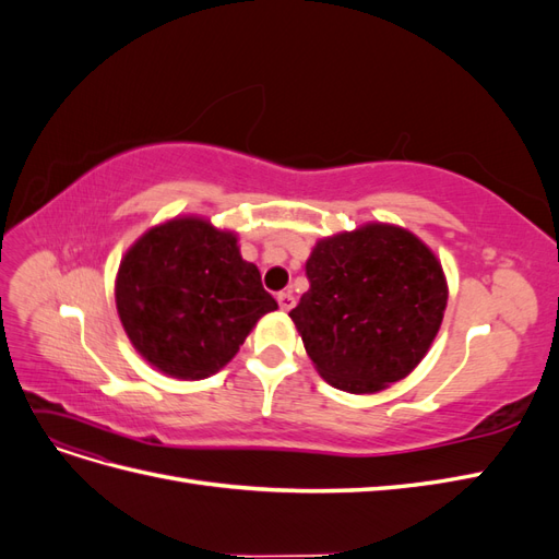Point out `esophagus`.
I'll return each instance as SVG.
<instances>
[{"mask_svg": "<svg viewBox=\"0 0 559 559\" xmlns=\"http://www.w3.org/2000/svg\"><path fill=\"white\" fill-rule=\"evenodd\" d=\"M294 302H296V298H294L292 292H280L277 294V306H280L282 312H289L294 308Z\"/></svg>", "mask_w": 559, "mask_h": 559, "instance_id": "1", "label": "esophagus"}]
</instances>
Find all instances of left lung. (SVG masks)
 Instances as JSON below:
<instances>
[{"label": "left lung", "mask_w": 559, "mask_h": 559, "mask_svg": "<svg viewBox=\"0 0 559 559\" xmlns=\"http://www.w3.org/2000/svg\"><path fill=\"white\" fill-rule=\"evenodd\" d=\"M306 275L310 289L289 317L331 386L376 394L425 359L441 329L448 280L415 233L373 222L321 238Z\"/></svg>", "instance_id": "1"}]
</instances>
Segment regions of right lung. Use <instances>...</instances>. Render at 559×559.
<instances>
[{
    "label": "right lung",
    "instance_id": "add662e5",
    "mask_svg": "<svg viewBox=\"0 0 559 559\" xmlns=\"http://www.w3.org/2000/svg\"><path fill=\"white\" fill-rule=\"evenodd\" d=\"M114 294L132 347L177 380L214 376L277 310L259 267L242 259L238 233L202 216L148 228L121 259Z\"/></svg>",
    "mask_w": 559,
    "mask_h": 559
}]
</instances>
